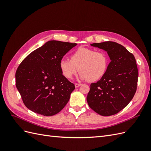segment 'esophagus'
<instances>
[{
  "mask_svg": "<svg viewBox=\"0 0 151 151\" xmlns=\"http://www.w3.org/2000/svg\"><path fill=\"white\" fill-rule=\"evenodd\" d=\"M81 85H82V84H80V83H76V84H75L76 88H79V87L81 86Z\"/></svg>",
  "mask_w": 151,
  "mask_h": 151,
  "instance_id": "obj_1",
  "label": "esophagus"
}]
</instances>
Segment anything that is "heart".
<instances>
[{"label": "heart", "instance_id": "heart-1", "mask_svg": "<svg viewBox=\"0 0 151 151\" xmlns=\"http://www.w3.org/2000/svg\"><path fill=\"white\" fill-rule=\"evenodd\" d=\"M108 63L109 58L106 52L80 47L72 53L70 60L61 59L59 66L62 74L67 79L72 78L79 70L80 79L93 82L105 74Z\"/></svg>", "mask_w": 151, "mask_h": 151}]
</instances>
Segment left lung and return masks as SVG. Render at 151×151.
Instances as JSON below:
<instances>
[{"mask_svg": "<svg viewBox=\"0 0 151 151\" xmlns=\"http://www.w3.org/2000/svg\"><path fill=\"white\" fill-rule=\"evenodd\" d=\"M91 45L106 51L111 62L101 79L90 85L87 101L100 115H115L129 104L136 92L139 73L135 58L116 42Z\"/></svg>", "mask_w": 151, "mask_h": 151, "instance_id": "8db88e82", "label": "left lung"}]
</instances>
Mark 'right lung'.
I'll return each mask as SVG.
<instances>
[{
	"mask_svg": "<svg viewBox=\"0 0 151 151\" xmlns=\"http://www.w3.org/2000/svg\"><path fill=\"white\" fill-rule=\"evenodd\" d=\"M76 43L52 40L34 50L17 67L16 86L30 110L53 116L65 107L75 89L62 74L59 63Z\"/></svg>",
	"mask_w": 151,
	"mask_h": 151,
	"instance_id": "right-lung-1",
	"label": "right lung"
}]
</instances>
